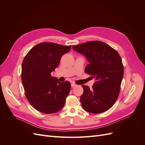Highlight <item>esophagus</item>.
Masks as SVG:
<instances>
[{"label":"esophagus","instance_id":"esophagus-1","mask_svg":"<svg viewBox=\"0 0 145 145\" xmlns=\"http://www.w3.org/2000/svg\"><path fill=\"white\" fill-rule=\"evenodd\" d=\"M77 85L76 84V83H71V87H74V86H76Z\"/></svg>","mask_w":145,"mask_h":145}]
</instances>
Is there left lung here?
<instances>
[{"instance_id": "obj_1", "label": "left lung", "mask_w": 145, "mask_h": 145, "mask_svg": "<svg viewBox=\"0 0 145 145\" xmlns=\"http://www.w3.org/2000/svg\"><path fill=\"white\" fill-rule=\"evenodd\" d=\"M72 48L84 55L89 64L85 72L94 78L92 88L82 85L80 97L83 108L87 112L99 114L106 111L115 103L119 95L124 74L120 56L111 46L101 41H90Z\"/></svg>"}]
</instances>
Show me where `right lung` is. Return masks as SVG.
<instances>
[{
	"instance_id": "obj_1",
	"label": "right lung",
	"mask_w": 145,
	"mask_h": 145,
	"mask_svg": "<svg viewBox=\"0 0 145 145\" xmlns=\"http://www.w3.org/2000/svg\"><path fill=\"white\" fill-rule=\"evenodd\" d=\"M71 48V45L42 42L25 56L22 64V82L26 97L36 110L52 114L63 107L71 83L59 82L51 73L58 67L61 57Z\"/></svg>"
}]
</instances>
